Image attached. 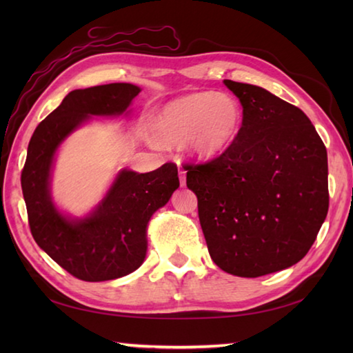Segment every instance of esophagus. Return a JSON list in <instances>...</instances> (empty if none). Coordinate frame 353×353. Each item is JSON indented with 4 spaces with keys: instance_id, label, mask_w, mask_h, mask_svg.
Returning a JSON list of instances; mask_svg holds the SVG:
<instances>
[{
    "instance_id": "34e87169",
    "label": "esophagus",
    "mask_w": 353,
    "mask_h": 353,
    "mask_svg": "<svg viewBox=\"0 0 353 353\" xmlns=\"http://www.w3.org/2000/svg\"><path fill=\"white\" fill-rule=\"evenodd\" d=\"M179 179H181V185H185V182H186V171L182 167H179Z\"/></svg>"
}]
</instances>
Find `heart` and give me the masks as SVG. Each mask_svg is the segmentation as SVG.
<instances>
[{"label":"heart","instance_id":"heart-1","mask_svg":"<svg viewBox=\"0 0 353 353\" xmlns=\"http://www.w3.org/2000/svg\"><path fill=\"white\" fill-rule=\"evenodd\" d=\"M244 125V110L234 95L200 91L176 97L152 119L156 144H182L192 159L209 161L234 147Z\"/></svg>","mask_w":353,"mask_h":353}]
</instances>
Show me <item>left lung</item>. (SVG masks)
<instances>
[{
	"label": "left lung",
	"instance_id": "obj_1",
	"mask_svg": "<svg viewBox=\"0 0 353 353\" xmlns=\"http://www.w3.org/2000/svg\"><path fill=\"white\" fill-rule=\"evenodd\" d=\"M244 110L238 141L216 159L186 165V186L212 261L258 277L297 264L327 208V153L303 112L267 89L224 80Z\"/></svg>",
	"mask_w": 353,
	"mask_h": 353
}]
</instances>
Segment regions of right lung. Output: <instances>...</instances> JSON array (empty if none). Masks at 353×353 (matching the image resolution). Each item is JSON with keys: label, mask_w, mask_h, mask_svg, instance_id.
<instances>
[{"label": "right lung", "mask_w": 353, "mask_h": 353, "mask_svg": "<svg viewBox=\"0 0 353 353\" xmlns=\"http://www.w3.org/2000/svg\"><path fill=\"white\" fill-rule=\"evenodd\" d=\"M139 92L132 83L76 89L30 139L21 174L30 230L52 261L81 281H112L138 270L147 254L148 223L179 188L177 167L165 163L150 172L121 168L83 216L62 211L52 199V170L63 142L95 117H129Z\"/></svg>", "instance_id": "1"}]
</instances>
